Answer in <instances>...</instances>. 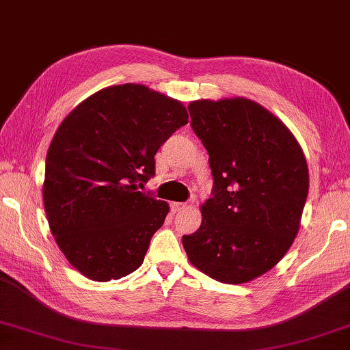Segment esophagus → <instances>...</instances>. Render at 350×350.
<instances>
[{"instance_id":"34e87169","label":"esophagus","mask_w":350,"mask_h":350,"mask_svg":"<svg viewBox=\"0 0 350 350\" xmlns=\"http://www.w3.org/2000/svg\"><path fill=\"white\" fill-rule=\"evenodd\" d=\"M187 208V203H180V202H173L171 203V209H173L174 213L177 211H182V209Z\"/></svg>"}]
</instances>
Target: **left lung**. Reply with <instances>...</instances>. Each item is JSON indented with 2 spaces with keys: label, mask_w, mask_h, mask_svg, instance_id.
I'll return each mask as SVG.
<instances>
[{
  "label": "left lung",
  "mask_w": 350,
  "mask_h": 350,
  "mask_svg": "<svg viewBox=\"0 0 350 350\" xmlns=\"http://www.w3.org/2000/svg\"><path fill=\"white\" fill-rule=\"evenodd\" d=\"M188 110L214 187L200 208V228L182 237L183 247L214 280L247 283L294 243L309 189L306 157L288 126L251 99H199Z\"/></svg>",
  "instance_id": "obj_1"
}]
</instances>
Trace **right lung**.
Wrapping results in <instances>:
<instances>
[{
	"label": "right lung",
	"instance_id": "1",
	"mask_svg": "<svg viewBox=\"0 0 350 350\" xmlns=\"http://www.w3.org/2000/svg\"><path fill=\"white\" fill-rule=\"evenodd\" d=\"M185 124L180 100L141 84L103 88L62 120L47 151L42 200L56 245L82 275L119 280L142 265L170 206L137 187Z\"/></svg>",
	"mask_w": 350,
	"mask_h": 350
}]
</instances>
